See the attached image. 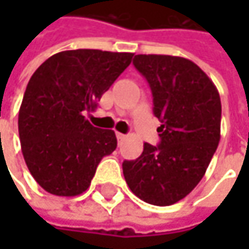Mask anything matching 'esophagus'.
Wrapping results in <instances>:
<instances>
[{
    "label": "esophagus",
    "instance_id": "34e87169",
    "mask_svg": "<svg viewBox=\"0 0 249 249\" xmlns=\"http://www.w3.org/2000/svg\"><path fill=\"white\" fill-rule=\"evenodd\" d=\"M117 138H118V142H121V141H124L125 140V135L124 134H121V132H117Z\"/></svg>",
    "mask_w": 249,
    "mask_h": 249
}]
</instances>
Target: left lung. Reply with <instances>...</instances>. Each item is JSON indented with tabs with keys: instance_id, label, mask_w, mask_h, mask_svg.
I'll return each instance as SVG.
<instances>
[{
	"instance_id": "obj_1",
	"label": "left lung",
	"mask_w": 249,
	"mask_h": 249,
	"mask_svg": "<svg viewBox=\"0 0 249 249\" xmlns=\"http://www.w3.org/2000/svg\"><path fill=\"white\" fill-rule=\"evenodd\" d=\"M132 63L150 83L161 141L144 142L137 160L123 163L125 181L141 200L170 206L197 186L218 148L219 92L209 76L184 57L137 54Z\"/></svg>"
}]
</instances>
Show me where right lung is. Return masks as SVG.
Wrapping results in <instances>:
<instances>
[{
	"mask_svg": "<svg viewBox=\"0 0 249 249\" xmlns=\"http://www.w3.org/2000/svg\"><path fill=\"white\" fill-rule=\"evenodd\" d=\"M134 53L95 49L53 54L33 73L18 112L25 164L49 193H83L99 161L117 148L112 129L86 120L96 102L129 66Z\"/></svg>",
	"mask_w": 249,
	"mask_h": 249,
	"instance_id": "1",
	"label": "right lung"
}]
</instances>
